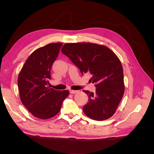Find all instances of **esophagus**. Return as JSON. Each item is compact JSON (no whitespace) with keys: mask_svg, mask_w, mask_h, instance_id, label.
<instances>
[{"mask_svg":"<svg viewBox=\"0 0 154 154\" xmlns=\"http://www.w3.org/2000/svg\"><path fill=\"white\" fill-rule=\"evenodd\" d=\"M77 92H78V91H73V90H70V93L71 94H76Z\"/></svg>","mask_w":154,"mask_h":154,"instance_id":"esophagus-1","label":"esophagus"}]
</instances>
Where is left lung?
<instances>
[{"label": "left lung", "mask_w": 154, "mask_h": 154, "mask_svg": "<svg viewBox=\"0 0 154 154\" xmlns=\"http://www.w3.org/2000/svg\"><path fill=\"white\" fill-rule=\"evenodd\" d=\"M62 52L80 69L92 74L94 93L83 90L88 97L83 111L97 121L109 119L116 112L125 92L123 71L119 58L106 46L90 42L67 43Z\"/></svg>", "instance_id": "obj_1"}]
</instances>
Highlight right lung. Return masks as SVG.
<instances>
[{
  "label": "right lung",
  "mask_w": 154,
  "mask_h": 154,
  "mask_svg": "<svg viewBox=\"0 0 154 154\" xmlns=\"http://www.w3.org/2000/svg\"><path fill=\"white\" fill-rule=\"evenodd\" d=\"M62 44H49L36 49L27 58L18 74L20 100L36 118L46 119L54 117L69 94V91H59L47 87L51 69Z\"/></svg>",
  "instance_id": "right-lung-1"
}]
</instances>
